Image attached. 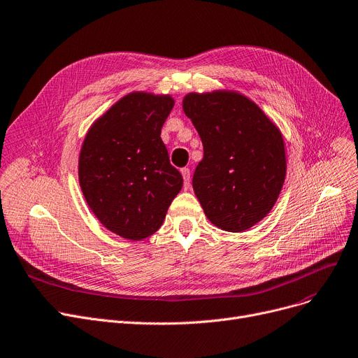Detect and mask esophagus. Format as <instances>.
Instances as JSON below:
<instances>
[{"mask_svg":"<svg viewBox=\"0 0 358 358\" xmlns=\"http://www.w3.org/2000/svg\"><path fill=\"white\" fill-rule=\"evenodd\" d=\"M181 174L184 178V189L187 190L190 187V169L189 168H181Z\"/></svg>","mask_w":358,"mask_h":358,"instance_id":"34e87169","label":"esophagus"}]
</instances>
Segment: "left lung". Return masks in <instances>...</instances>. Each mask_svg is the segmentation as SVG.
I'll use <instances>...</instances> for the list:
<instances>
[{"label":"left lung","mask_w":358,"mask_h":358,"mask_svg":"<svg viewBox=\"0 0 358 358\" xmlns=\"http://www.w3.org/2000/svg\"><path fill=\"white\" fill-rule=\"evenodd\" d=\"M182 110L203 143L193 190L208 220L229 232L252 228L273 208L287 173L282 134L236 92L189 93Z\"/></svg>","instance_id":"left-lung-1"}]
</instances>
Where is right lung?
Here are the masks:
<instances>
[{
  "label": "right lung",
  "instance_id": "add662e5",
  "mask_svg": "<svg viewBox=\"0 0 358 358\" xmlns=\"http://www.w3.org/2000/svg\"><path fill=\"white\" fill-rule=\"evenodd\" d=\"M173 106L171 96L134 92L86 134L79 159L83 196L102 225L122 238L143 240L157 232L182 187L161 138Z\"/></svg>",
  "mask_w": 358,
  "mask_h": 358
}]
</instances>
